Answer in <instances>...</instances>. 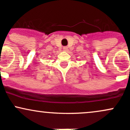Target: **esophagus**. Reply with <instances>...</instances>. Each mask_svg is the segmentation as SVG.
I'll list each match as a JSON object with an SVG mask.
<instances>
[{
    "instance_id": "1",
    "label": "esophagus",
    "mask_w": 130,
    "mask_h": 130,
    "mask_svg": "<svg viewBox=\"0 0 130 130\" xmlns=\"http://www.w3.org/2000/svg\"><path fill=\"white\" fill-rule=\"evenodd\" d=\"M63 51L67 52V51H68V47L67 46H63Z\"/></svg>"
}]
</instances>
